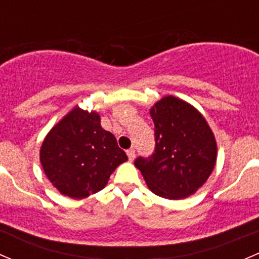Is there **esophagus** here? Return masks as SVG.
I'll list each match as a JSON object with an SVG mask.
<instances>
[{"instance_id": "esophagus-1", "label": "esophagus", "mask_w": 259, "mask_h": 259, "mask_svg": "<svg viewBox=\"0 0 259 259\" xmlns=\"http://www.w3.org/2000/svg\"><path fill=\"white\" fill-rule=\"evenodd\" d=\"M126 154H127V158H129L130 161H133L135 159V150L134 149H129V150H126Z\"/></svg>"}]
</instances>
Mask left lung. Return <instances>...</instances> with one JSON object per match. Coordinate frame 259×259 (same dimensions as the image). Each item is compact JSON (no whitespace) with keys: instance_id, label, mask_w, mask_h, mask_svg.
I'll return each mask as SVG.
<instances>
[{"instance_id":"8db88e82","label":"left lung","mask_w":259,"mask_h":259,"mask_svg":"<svg viewBox=\"0 0 259 259\" xmlns=\"http://www.w3.org/2000/svg\"><path fill=\"white\" fill-rule=\"evenodd\" d=\"M155 125V151L138 158L149 189L165 199L194 194L215 166L217 142L199 110L176 96H164L150 109Z\"/></svg>"}]
</instances>
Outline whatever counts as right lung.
I'll return each mask as SVG.
<instances>
[{"label":"right lung","instance_id":"obj_1","mask_svg":"<svg viewBox=\"0 0 259 259\" xmlns=\"http://www.w3.org/2000/svg\"><path fill=\"white\" fill-rule=\"evenodd\" d=\"M127 160L100 115L75 106L44 139L40 161L48 179L61 194L88 198L106 187L113 171Z\"/></svg>","mask_w":259,"mask_h":259}]
</instances>
